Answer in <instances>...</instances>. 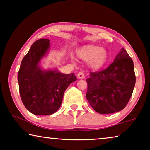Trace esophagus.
Returning a JSON list of instances; mask_svg holds the SVG:
<instances>
[{
    "label": "esophagus",
    "instance_id": "1",
    "mask_svg": "<svg viewBox=\"0 0 150 150\" xmlns=\"http://www.w3.org/2000/svg\"><path fill=\"white\" fill-rule=\"evenodd\" d=\"M77 77L79 79H85V76L84 75V73H83V72H79L77 74Z\"/></svg>",
    "mask_w": 150,
    "mask_h": 150
}]
</instances>
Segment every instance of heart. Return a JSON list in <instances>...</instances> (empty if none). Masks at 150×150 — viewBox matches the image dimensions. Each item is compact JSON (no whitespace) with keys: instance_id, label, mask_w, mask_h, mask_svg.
I'll list each match as a JSON object with an SVG mask.
<instances>
[{"instance_id":"1","label":"heart","mask_w":150,"mask_h":150,"mask_svg":"<svg viewBox=\"0 0 150 150\" xmlns=\"http://www.w3.org/2000/svg\"><path fill=\"white\" fill-rule=\"evenodd\" d=\"M77 54L81 59L87 60L88 66L94 69L102 67L108 58V53L105 48L95 44L83 45L77 50ZM71 60L74 61V58L71 57Z\"/></svg>"}]
</instances>
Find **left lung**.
<instances>
[{
  "label": "left lung",
  "instance_id": "1",
  "mask_svg": "<svg viewBox=\"0 0 150 150\" xmlns=\"http://www.w3.org/2000/svg\"><path fill=\"white\" fill-rule=\"evenodd\" d=\"M86 97L100 114H111L122 110L128 104L135 86L134 63L123 47L114 62L100 72L90 73Z\"/></svg>",
  "mask_w": 150,
  "mask_h": 150
}]
</instances>
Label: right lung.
<instances>
[{
    "label": "right lung",
    "mask_w": 150,
    "mask_h": 150,
    "mask_svg": "<svg viewBox=\"0 0 150 150\" xmlns=\"http://www.w3.org/2000/svg\"><path fill=\"white\" fill-rule=\"evenodd\" d=\"M50 42L45 38L35 42L22 59L18 73L22 103L35 115L55 113L62 105L66 88L77 80L74 73L64 74L57 67H42V60L50 50Z\"/></svg>",
    "instance_id": "1"
}]
</instances>
